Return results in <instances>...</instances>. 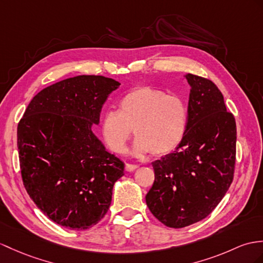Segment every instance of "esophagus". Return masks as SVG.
Instances as JSON below:
<instances>
[{
	"mask_svg": "<svg viewBox=\"0 0 263 263\" xmlns=\"http://www.w3.org/2000/svg\"><path fill=\"white\" fill-rule=\"evenodd\" d=\"M138 167V165H134V164H126L125 166V170L127 172H134L136 168Z\"/></svg>",
	"mask_w": 263,
	"mask_h": 263,
	"instance_id": "1",
	"label": "esophagus"
}]
</instances>
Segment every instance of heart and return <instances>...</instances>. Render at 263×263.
<instances>
[{
    "mask_svg": "<svg viewBox=\"0 0 263 263\" xmlns=\"http://www.w3.org/2000/svg\"><path fill=\"white\" fill-rule=\"evenodd\" d=\"M187 128V107L175 95L161 89L140 86L126 92L118 102V111L109 110L101 118L104 142L111 152L124 154L134 135L132 153L143 157L164 156L181 144Z\"/></svg>",
    "mask_w": 263,
    "mask_h": 263,
    "instance_id": "b5f03b06",
    "label": "heart"
}]
</instances>
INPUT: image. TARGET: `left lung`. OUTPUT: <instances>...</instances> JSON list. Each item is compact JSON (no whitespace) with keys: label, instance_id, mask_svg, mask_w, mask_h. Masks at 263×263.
<instances>
[{"label":"left lung","instance_id":"obj_1","mask_svg":"<svg viewBox=\"0 0 263 263\" xmlns=\"http://www.w3.org/2000/svg\"><path fill=\"white\" fill-rule=\"evenodd\" d=\"M191 86L187 128L175 151L153 162L155 181L146 194L153 215L181 229L212 212L233 181L236 125L222 92L202 77L185 76Z\"/></svg>","mask_w":263,"mask_h":263}]
</instances>
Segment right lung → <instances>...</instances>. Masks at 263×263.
Returning a JSON list of instances; mask_svg holds the SVG:
<instances>
[{"mask_svg": "<svg viewBox=\"0 0 263 263\" xmlns=\"http://www.w3.org/2000/svg\"><path fill=\"white\" fill-rule=\"evenodd\" d=\"M120 82L77 76L36 93L17 125L24 187L51 221L70 230L96 226L111 203L124 163L108 153L91 127Z\"/></svg>", "mask_w": 263, "mask_h": 263, "instance_id": "obj_1", "label": "right lung"}]
</instances>
